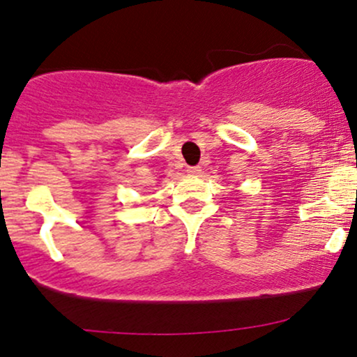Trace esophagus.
Listing matches in <instances>:
<instances>
[{
  "label": "esophagus",
  "mask_w": 357,
  "mask_h": 357,
  "mask_svg": "<svg viewBox=\"0 0 357 357\" xmlns=\"http://www.w3.org/2000/svg\"><path fill=\"white\" fill-rule=\"evenodd\" d=\"M186 173L190 176H198L199 173H202V167H199V166H188Z\"/></svg>",
  "instance_id": "esophagus-1"
}]
</instances>
